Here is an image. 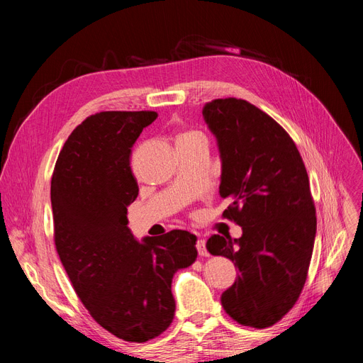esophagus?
Wrapping results in <instances>:
<instances>
[{"mask_svg": "<svg viewBox=\"0 0 363 363\" xmlns=\"http://www.w3.org/2000/svg\"><path fill=\"white\" fill-rule=\"evenodd\" d=\"M196 250H199V255H200V256H203V257L208 256V251H207V248H206L204 239H199V240H196Z\"/></svg>", "mask_w": 363, "mask_h": 363, "instance_id": "esophagus-1", "label": "esophagus"}]
</instances>
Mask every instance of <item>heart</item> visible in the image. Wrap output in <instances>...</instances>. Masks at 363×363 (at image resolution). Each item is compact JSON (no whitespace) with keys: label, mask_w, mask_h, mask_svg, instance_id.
Instances as JSON below:
<instances>
[{"label":"heart","mask_w":363,"mask_h":363,"mask_svg":"<svg viewBox=\"0 0 363 363\" xmlns=\"http://www.w3.org/2000/svg\"><path fill=\"white\" fill-rule=\"evenodd\" d=\"M199 136H203L200 131H195V130H191V131H184V133H182L177 139V142H182V140H188V139H192V138H199Z\"/></svg>","instance_id":"1"}]
</instances>
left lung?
<instances>
[{"instance_id": "obj_1", "label": "left lung", "mask_w": 363, "mask_h": 363, "mask_svg": "<svg viewBox=\"0 0 363 363\" xmlns=\"http://www.w3.org/2000/svg\"><path fill=\"white\" fill-rule=\"evenodd\" d=\"M203 116L221 157L223 216L242 227L239 239L206 244L239 269L221 304L236 323L265 328L292 309L307 279L316 233L309 177L286 130L256 106L219 98Z\"/></svg>"}]
</instances>
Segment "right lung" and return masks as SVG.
Wrapping results in <instances>:
<instances>
[{"label":"right lung","mask_w":363,"mask_h":363,"mask_svg":"<svg viewBox=\"0 0 363 363\" xmlns=\"http://www.w3.org/2000/svg\"><path fill=\"white\" fill-rule=\"evenodd\" d=\"M156 112H100L69 135L51 179L54 244L74 291L94 320L128 342L171 325L174 274L196 259V236L172 230L138 242L127 207L139 188L131 147Z\"/></svg>","instance_id":"1"}]
</instances>
